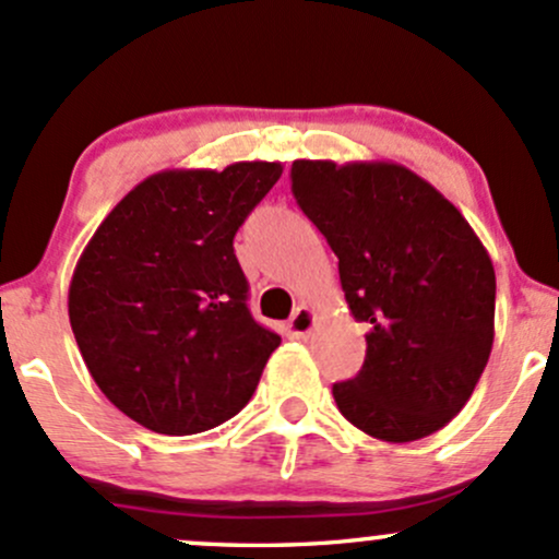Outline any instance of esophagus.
<instances>
[{
  "label": "esophagus",
  "instance_id": "esophagus-1",
  "mask_svg": "<svg viewBox=\"0 0 559 559\" xmlns=\"http://www.w3.org/2000/svg\"><path fill=\"white\" fill-rule=\"evenodd\" d=\"M312 329H316V312L308 305H299L289 318V323H286V336L289 340H308Z\"/></svg>",
  "mask_w": 559,
  "mask_h": 559
}]
</instances>
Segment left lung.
I'll use <instances>...</instances> for the list:
<instances>
[{
  "mask_svg": "<svg viewBox=\"0 0 559 559\" xmlns=\"http://www.w3.org/2000/svg\"><path fill=\"white\" fill-rule=\"evenodd\" d=\"M292 193L340 260L349 312L369 326L364 369L331 390L342 416L388 443L438 432L467 406L493 347L486 247L403 164L297 158Z\"/></svg>",
  "mask_w": 559,
  "mask_h": 559,
  "instance_id": "1",
  "label": "left lung"
}]
</instances>
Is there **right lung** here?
I'll list each match as a JSON object with an SVG mask.
<instances>
[{
  "label": "right lung",
  "instance_id": "right-lung-1",
  "mask_svg": "<svg viewBox=\"0 0 559 559\" xmlns=\"http://www.w3.org/2000/svg\"><path fill=\"white\" fill-rule=\"evenodd\" d=\"M281 171H156L84 247L69 289L73 336L103 395L138 425L204 432L254 395L281 336L251 318L233 238Z\"/></svg>",
  "mask_w": 559,
  "mask_h": 559
}]
</instances>
